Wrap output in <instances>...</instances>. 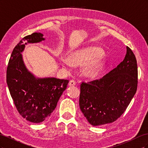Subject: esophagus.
<instances>
[{
	"label": "esophagus",
	"mask_w": 148,
	"mask_h": 148,
	"mask_svg": "<svg viewBox=\"0 0 148 148\" xmlns=\"http://www.w3.org/2000/svg\"><path fill=\"white\" fill-rule=\"evenodd\" d=\"M76 82L74 79H71L69 82V86H75Z\"/></svg>",
	"instance_id": "1"
}]
</instances>
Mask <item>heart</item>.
I'll return each mask as SVG.
<instances>
[{
    "instance_id": "obj_1",
    "label": "heart",
    "mask_w": 148,
    "mask_h": 148,
    "mask_svg": "<svg viewBox=\"0 0 148 148\" xmlns=\"http://www.w3.org/2000/svg\"><path fill=\"white\" fill-rule=\"evenodd\" d=\"M102 53V49L99 47H86L71 53L67 59V62L75 66H82L88 63L84 68L83 73L88 78H94L99 73L104 64ZM63 66L66 69L64 64Z\"/></svg>"
}]
</instances>
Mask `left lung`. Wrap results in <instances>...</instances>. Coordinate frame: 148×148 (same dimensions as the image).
<instances>
[{
  "mask_svg": "<svg viewBox=\"0 0 148 148\" xmlns=\"http://www.w3.org/2000/svg\"><path fill=\"white\" fill-rule=\"evenodd\" d=\"M138 86L137 62L127 47L124 60L102 78L80 85L79 105L93 126L112 123L127 109Z\"/></svg>",
  "mask_w": 148,
  "mask_h": 148,
  "instance_id": "obj_1",
  "label": "left lung"
}]
</instances>
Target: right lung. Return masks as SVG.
I'll list each match as a JSON object with an SVG mask.
<instances>
[{"instance_id":"obj_1","label":"right lung","mask_w":148,"mask_h":148,"mask_svg":"<svg viewBox=\"0 0 148 148\" xmlns=\"http://www.w3.org/2000/svg\"><path fill=\"white\" fill-rule=\"evenodd\" d=\"M43 34L34 33L22 39L13 49L7 69V83L19 114L29 122L41 123L51 115L69 80L36 78L28 70L21 52L27 43L44 41Z\"/></svg>"}]
</instances>
